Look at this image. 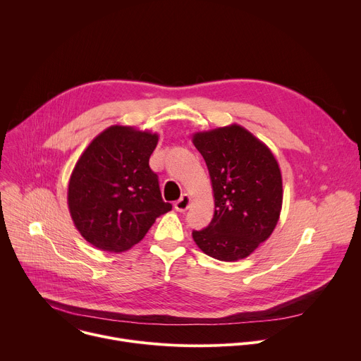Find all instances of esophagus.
Wrapping results in <instances>:
<instances>
[{"label": "esophagus", "mask_w": 361, "mask_h": 361, "mask_svg": "<svg viewBox=\"0 0 361 361\" xmlns=\"http://www.w3.org/2000/svg\"><path fill=\"white\" fill-rule=\"evenodd\" d=\"M190 204H191V197H190L188 194H183L181 198L176 201L174 209H176L178 213H183V212H185V210L190 207Z\"/></svg>", "instance_id": "obj_1"}]
</instances>
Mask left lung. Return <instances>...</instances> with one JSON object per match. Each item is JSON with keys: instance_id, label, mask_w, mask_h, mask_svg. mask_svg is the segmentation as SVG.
<instances>
[{"instance_id": "1", "label": "left lung", "mask_w": 361, "mask_h": 361, "mask_svg": "<svg viewBox=\"0 0 361 361\" xmlns=\"http://www.w3.org/2000/svg\"><path fill=\"white\" fill-rule=\"evenodd\" d=\"M192 144L207 164L214 217L192 231L202 252L220 262L248 257L274 231L281 213L283 180L271 149L238 124L200 131Z\"/></svg>"}]
</instances>
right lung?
I'll return each instance as SVG.
<instances>
[{
  "label": "right lung",
  "mask_w": 361,
  "mask_h": 361,
  "mask_svg": "<svg viewBox=\"0 0 361 361\" xmlns=\"http://www.w3.org/2000/svg\"><path fill=\"white\" fill-rule=\"evenodd\" d=\"M159 134L111 126L84 149L68 183V209L75 228L94 247L121 252L140 243L164 202L149 156Z\"/></svg>",
  "instance_id": "obj_1"
}]
</instances>
